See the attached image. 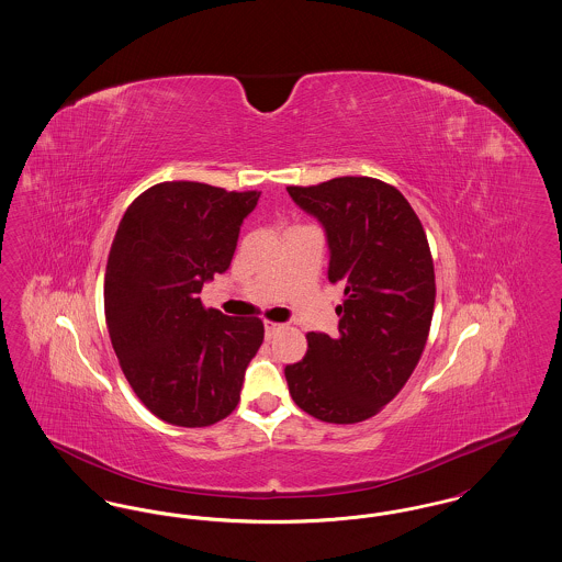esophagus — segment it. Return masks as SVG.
<instances>
[{"instance_id": "esophagus-1", "label": "esophagus", "mask_w": 562, "mask_h": 562, "mask_svg": "<svg viewBox=\"0 0 562 562\" xmlns=\"http://www.w3.org/2000/svg\"><path fill=\"white\" fill-rule=\"evenodd\" d=\"M280 328H282V324H278V322L266 321V337L271 339V337H273V335H276Z\"/></svg>"}]
</instances>
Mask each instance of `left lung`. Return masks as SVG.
I'll use <instances>...</instances> for the list:
<instances>
[{"label":"left lung","instance_id":"left-lung-1","mask_svg":"<svg viewBox=\"0 0 562 562\" xmlns=\"http://www.w3.org/2000/svg\"><path fill=\"white\" fill-rule=\"evenodd\" d=\"M286 191L324 225L328 280L346 289L339 335L307 333V353L284 369L289 392L321 422L358 424L401 392L426 348L436 299L428 236L401 191L379 179Z\"/></svg>","mask_w":562,"mask_h":562}]
</instances>
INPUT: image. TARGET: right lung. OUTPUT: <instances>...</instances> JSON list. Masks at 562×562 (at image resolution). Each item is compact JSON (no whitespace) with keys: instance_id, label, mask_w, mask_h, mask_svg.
<instances>
[{"instance_id":"obj_1","label":"right lung","mask_w":562,"mask_h":562,"mask_svg":"<svg viewBox=\"0 0 562 562\" xmlns=\"http://www.w3.org/2000/svg\"><path fill=\"white\" fill-rule=\"evenodd\" d=\"M259 195L166 181L120 221L105 271L109 337L134 394L166 424L206 428L240 402L263 322L206 310L198 293L229 268Z\"/></svg>"}]
</instances>
